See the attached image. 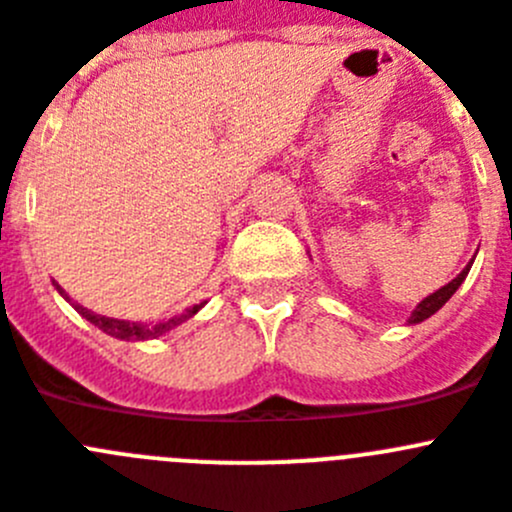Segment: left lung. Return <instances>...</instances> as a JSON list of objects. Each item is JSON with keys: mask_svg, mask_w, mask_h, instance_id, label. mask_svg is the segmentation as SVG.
<instances>
[{"mask_svg": "<svg viewBox=\"0 0 512 512\" xmlns=\"http://www.w3.org/2000/svg\"><path fill=\"white\" fill-rule=\"evenodd\" d=\"M469 267H472V262H469V265L464 267L462 273H459L457 278L451 280V283H446L444 288H439V290H436V293H431V296L423 298V301L416 306V311L411 313V319H408V324H421V321H426L428 316H434V313L439 311V308L444 306V303L449 301V298L454 296V293H457V288L464 283V278H467Z\"/></svg>", "mask_w": 512, "mask_h": 512, "instance_id": "left-lung-1", "label": "left lung"}]
</instances>
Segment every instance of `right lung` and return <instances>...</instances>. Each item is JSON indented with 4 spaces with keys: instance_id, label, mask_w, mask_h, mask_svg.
<instances>
[{
    "instance_id": "1",
    "label": "right lung",
    "mask_w": 512,
    "mask_h": 512,
    "mask_svg": "<svg viewBox=\"0 0 512 512\" xmlns=\"http://www.w3.org/2000/svg\"><path fill=\"white\" fill-rule=\"evenodd\" d=\"M55 288H58V293H61V296L66 298V301L71 303V306L76 308V311L81 313L86 321H91L94 326H99L104 334L114 336V339H124V342H140V339H155V336H163L165 331L176 329L178 324H183L186 319H191L193 313H199L201 308H204V303H199V306L188 308L186 313H181V316H173V319L158 321V324H137V321H122V319H109V316H99V313H94V311H89V308L73 303L71 298H68L66 290H63L58 283H55Z\"/></svg>"
}]
</instances>
